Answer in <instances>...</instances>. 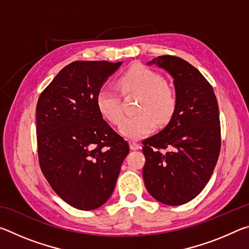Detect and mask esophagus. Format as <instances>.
<instances>
[{
    "mask_svg": "<svg viewBox=\"0 0 249 249\" xmlns=\"http://www.w3.org/2000/svg\"><path fill=\"white\" fill-rule=\"evenodd\" d=\"M129 147H130V149H133V150H138L141 148V144H138V142H130Z\"/></svg>",
    "mask_w": 249,
    "mask_h": 249,
    "instance_id": "esophagus-1",
    "label": "esophagus"
}]
</instances>
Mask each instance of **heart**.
<instances>
[{"label": "heart", "mask_w": 249, "mask_h": 249, "mask_svg": "<svg viewBox=\"0 0 249 249\" xmlns=\"http://www.w3.org/2000/svg\"><path fill=\"white\" fill-rule=\"evenodd\" d=\"M119 84L124 93L142 94L137 112L140 114L124 119L120 132L127 138L140 140L149 135L157 122L165 124L174 116L178 96L175 88L163 81L161 74L142 65H135L121 75ZM96 107L103 119L113 125L123 119L121 98L114 90L102 88L96 94Z\"/></svg>", "instance_id": "obj_1"}]
</instances>
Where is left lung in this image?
Returning a JSON list of instances; mask_svg holds the SVG:
<instances>
[{"label":"left lung","instance_id":"8db88e82","mask_svg":"<svg viewBox=\"0 0 249 249\" xmlns=\"http://www.w3.org/2000/svg\"><path fill=\"white\" fill-rule=\"evenodd\" d=\"M174 78L178 104L161 132L142 142L147 191L167 205H181L203 190L221 150V124L213 88L188 61L159 56L148 62Z\"/></svg>","mask_w":249,"mask_h":249}]
</instances>
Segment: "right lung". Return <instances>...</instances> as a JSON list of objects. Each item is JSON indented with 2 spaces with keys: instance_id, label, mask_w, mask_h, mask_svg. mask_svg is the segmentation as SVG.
<instances>
[{
  "instance_id": "1",
  "label": "right lung",
  "mask_w": 249,
  "mask_h": 249,
  "mask_svg": "<svg viewBox=\"0 0 249 249\" xmlns=\"http://www.w3.org/2000/svg\"><path fill=\"white\" fill-rule=\"evenodd\" d=\"M122 62L73 61L36 107L39 166L53 190L75 209L100 208L114 191L128 142L105 122L96 94Z\"/></svg>"
}]
</instances>
